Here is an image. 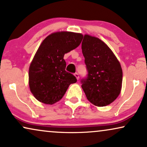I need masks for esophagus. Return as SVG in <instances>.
Wrapping results in <instances>:
<instances>
[{"label":"esophagus","instance_id":"obj_1","mask_svg":"<svg viewBox=\"0 0 147 147\" xmlns=\"http://www.w3.org/2000/svg\"><path fill=\"white\" fill-rule=\"evenodd\" d=\"M74 76H76V78H77V80H79V78H80L79 74H78V73H75V74H74Z\"/></svg>","mask_w":147,"mask_h":147}]
</instances>
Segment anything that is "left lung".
I'll list each match as a JSON object with an SVG mask.
<instances>
[{
    "label": "left lung",
    "mask_w": 147,
    "mask_h": 147,
    "mask_svg": "<svg viewBox=\"0 0 147 147\" xmlns=\"http://www.w3.org/2000/svg\"><path fill=\"white\" fill-rule=\"evenodd\" d=\"M82 50L88 71L81 80L88 100L97 107L111 104L121 92L122 69L119 61L105 43L86 34Z\"/></svg>",
    "instance_id": "left-lung-1"
}]
</instances>
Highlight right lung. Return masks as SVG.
<instances>
[{"instance_id": "1", "label": "right lung", "mask_w": 147, "mask_h": 147, "mask_svg": "<svg viewBox=\"0 0 147 147\" xmlns=\"http://www.w3.org/2000/svg\"><path fill=\"white\" fill-rule=\"evenodd\" d=\"M82 34L70 32L51 34L42 41L29 68V86L40 102L53 105L65 94L69 86L77 79L65 71V53L80 45Z\"/></svg>"}]
</instances>
